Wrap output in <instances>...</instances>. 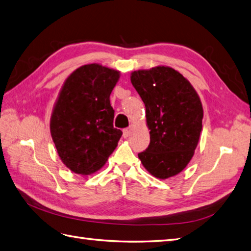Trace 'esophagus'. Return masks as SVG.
<instances>
[{"label":"esophagus","instance_id":"obj_1","mask_svg":"<svg viewBox=\"0 0 251 251\" xmlns=\"http://www.w3.org/2000/svg\"><path fill=\"white\" fill-rule=\"evenodd\" d=\"M130 132H131V128H130V127L125 128V129L123 130V137H124V138H127L128 136L130 135Z\"/></svg>","mask_w":251,"mask_h":251}]
</instances>
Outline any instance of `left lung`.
Listing matches in <instances>:
<instances>
[{"instance_id": "8db88e82", "label": "left lung", "mask_w": 251, "mask_h": 251, "mask_svg": "<svg viewBox=\"0 0 251 251\" xmlns=\"http://www.w3.org/2000/svg\"><path fill=\"white\" fill-rule=\"evenodd\" d=\"M131 83L145 104L151 142L139 153L153 176L182 172L195 154L202 130L203 108L189 81L176 69L156 66L132 72Z\"/></svg>"}]
</instances>
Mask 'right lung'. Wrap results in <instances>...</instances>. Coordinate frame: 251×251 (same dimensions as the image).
Instances as JSON below:
<instances>
[{
	"mask_svg": "<svg viewBox=\"0 0 251 251\" xmlns=\"http://www.w3.org/2000/svg\"><path fill=\"white\" fill-rule=\"evenodd\" d=\"M120 72L87 64L71 74L57 97L50 120L51 137L63 164L81 176L98 171L122 137L113 127L110 94Z\"/></svg>",
	"mask_w": 251,
	"mask_h": 251,
	"instance_id": "1",
	"label": "right lung"
}]
</instances>
